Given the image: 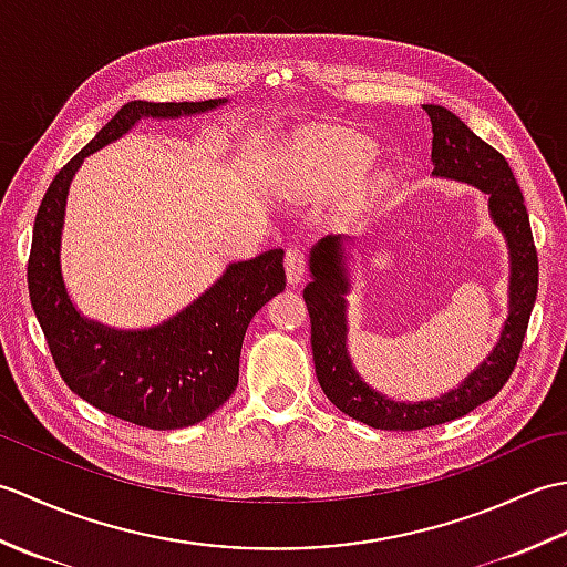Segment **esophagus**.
Returning <instances> with one entry per match:
<instances>
[{
    "label": "esophagus",
    "mask_w": 567,
    "mask_h": 567,
    "mask_svg": "<svg viewBox=\"0 0 567 567\" xmlns=\"http://www.w3.org/2000/svg\"><path fill=\"white\" fill-rule=\"evenodd\" d=\"M285 272H287V282L299 285L305 280L307 272V260H305V250L290 246L285 252Z\"/></svg>",
    "instance_id": "obj_1"
}]
</instances>
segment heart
<instances>
[{"label":"heart","instance_id":"heart-1","mask_svg":"<svg viewBox=\"0 0 567 567\" xmlns=\"http://www.w3.org/2000/svg\"><path fill=\"white\" fill-rule=\"evenodd\" d=\"M375 153V143L351 128H305L285 153V171L305 192L339 189L363 175Z\"/></svg>","mask_w":567,"mask_h":567}]
</instances>
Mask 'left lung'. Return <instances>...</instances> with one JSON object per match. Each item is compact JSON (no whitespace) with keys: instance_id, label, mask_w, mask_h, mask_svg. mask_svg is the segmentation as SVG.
Segmentation results:
<instances>
[{"instance_id":"obj_1","label":"left lung","mask_w":567,"mask_h":567,"mask_svg":"<svg viewBox=\"0 0 567 567\" xmlns=\"http://www.w3.org/2000/svg\"><path fill=\"white\" fill-rule=\"evenodd\" d=\"M431 118V161L433 175L457 179L487 195L492 221L507 238L509 275V317L497 346L483 365L470 372L457 390L426 402H394L382 396L358 375L346 348V295L351 290L346 270L341 236H327L311 248V282L305 287V302L311 321V353L323 394L343 414L372 429L419 431L465 416L475 406L492 400L516 368L528 317L538 292V256L524 195L504 155L475 136L453 112L439 104H424Z\"/></svg>"}]
</instances>
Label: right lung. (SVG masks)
<instances>
[{
  "instance_id": "obj_1",
  "label": "right lung",
  "mask_w": 567,
  "mask_h": 567,
  "mask_svg": "<svg viewBox=\"0 0 567 567\" xmlns=\"http://www.w3.org/2000/svg\"><path fill=\"white\" fill-rule=\"evenodd\" d=\"M207 102H128L53 177L35 214L29 297L55 368L84 402L128 424L185 429L219 409L238 384L240 346L256 311L285 290L282 248L231 262L207 292L161 327L118 331L80 317L60 272L70 179L90 153L124 136L141 118H175L221 106Z\"/></svg>"
}]
</instances>
